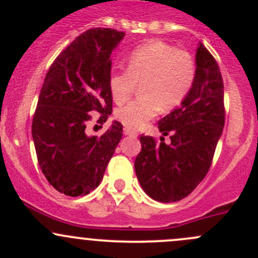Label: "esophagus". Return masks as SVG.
<instances>
[{
	"instance_id": "34e87169",
	"label": "esophagus",
	"mask_w": 258,
	"mask_h": 258,
	"mask_svg": "<svg viewBox=\"0 0 258 258\" xmlns=\"http://www.w3.org/2000/svg\"><path fill=\"white\" fill-rule=\"evenodd\" d=\"M123 132H124V135H127V136H131V137H136L137 136V132L135 131V130L127 128V127H124Z\"/></svg>"
}]
</instances>
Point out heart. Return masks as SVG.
I'll return each instance as SVG.
<instances>
[{"label":"heart","mask_w":258,"mask_h":258,"mask_svg":"<svg viewBox=\"0 0 258 258\" xmlns=\"http://www.w3.org/2000/svg\"><path fill=\"white\" fill-rule=\"evenodd\" d=\"M195 77L196 62L188 51L163 41L137 46L127 57V70H116L108 76L111 96L118 105L128 101L141 83V95L117 110V119L127 128H141L161 107L170 111L181 105Z\"/></svg>","instance_id":"1"}]
</instances>
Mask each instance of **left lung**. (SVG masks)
Segmentation results:
<instances>
[{
  "label": "left lung",
  "instance_id": "8db88e82",
  "mask_svg": "<svg viewBox=\"0 0 258 258\" xmlns=\"http://www.w3.org/2000/svg\"><path fill=\"white\" fill-rule=\"evenodd\" d=\"M196 77L178 108L158 121L165 137H140L142 148L135 171L142 188L158 202H176L188 196L206 177L225 124L223 80L210 51L200 43Z\"/></svg>",
  "mask_w": 258,
  "mask_h": 258
}]
</instances>
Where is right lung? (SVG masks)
Here are the masks:
<instances>
[{
    "label": "right lung",
    "instance_id": "add662e5",
    "mask_svg": "<svg viewBox=\"0 0 258 258\" xmlns=\"http://www.w3.org/2000/svg\"><path fill=\"white\" fill-rule=\"evenodd\" d=\"M124 32L90 28L57 56L45 77L32 119V137L41 171L66 196H85L102 181L122 139L113 121L101 137L87 135L92 112L103 124L112 113L108 88L112 51Z\"/></svg>",
    "mask_w": 258,
    "mask_h": 258
}]
</instances>
